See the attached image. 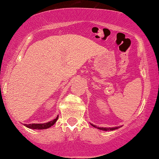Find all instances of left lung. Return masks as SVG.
Instances as JSON below:
<instances>
[{"mask_svg":"<svg viewBox=\"0 0 159 159\" xmlns=\"http://www.w3.org/2000/svg\"><path fill=\"white\" fill-rule=\"evenodd\" d=\"M92 126H93V127H95V128H98V129H101V130H104V131H109V130H114V129H118V127H97V126H95V125H93V124H91Z\"/></svg>","mask_w":159,"mask_h":159,"instance_id":"obj_1","label":"left lung"}]
</instances>
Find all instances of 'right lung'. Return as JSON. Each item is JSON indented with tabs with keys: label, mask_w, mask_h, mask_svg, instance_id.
I'll return each instance as SVG.
<instances>
[{
	"label": "right lung",
	"mask_w": 159,
	"mask_h": 159,
	"mask_svg": "<svg viewBox=\"0 0 159 159\" xmlns=\"http://www.w3.org/2000/svg\"><path fill=\"white\" fill-rule=\"evenodd\" d=\"M58 119V116H57L56 118H55L52 121L47 122V123L44 124H25L26 127L30 128V129H47L54 124L56 122L57 120Z\"/></svg>",
	"instance_id": "right-lung-1"
}]
</instances>
